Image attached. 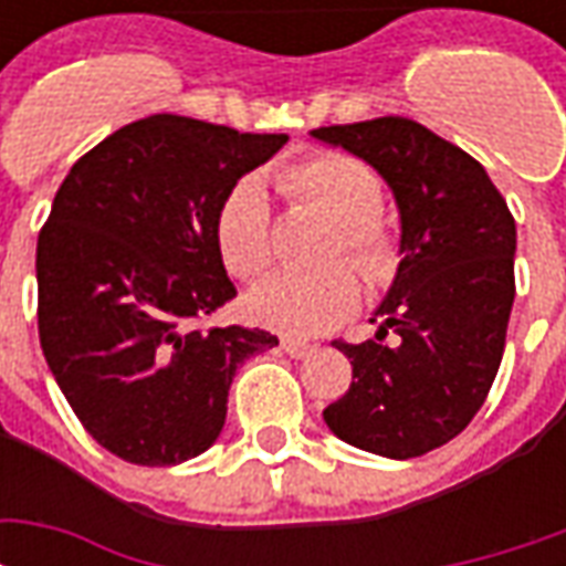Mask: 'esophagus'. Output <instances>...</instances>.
<instances>
[{
	"mask_svg": "<svg viewBox=\"0 0 566 566\" xmlns=\"http://www.w3.org/2000/svg\"><path fill=\"white\" fill-rule=\"evenodd\" d=\"M282 348H284V355H291L294 360H303V357H308L312 352H315V345L300 343V339H282Z\"/></svg>",
	"mask_w": 566,
	"mask_h": 566,
	"instance_id": "esophagus-1",
	"label": "esophagus"
}]
</instances>
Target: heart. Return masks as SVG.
Segmentation results:
<instances>
[{
    "instance_id": "heart-1",
    "label": "heart",
    "mask_w": 566,
    "mask_h": 566,
    "mask_svg": "<svg viewBox=\"0 0 566 566\" xmlns=\"http://www.w3.org/2000/svg\"><path fill=\"white\" fill-rule=\"evenodd\" d=\"M287 193L318 206L336 221L331 258L356 263L369 284H388L400 263L397 235L381 221V181L348 154H315L279 175ZM214 242L223 266L239 279H258L270 266V199L258 175L239 178L214 214ZM360 279L345 260L315 270H279L248 294V318L287 336H315L357 308Z\"/></svg>"
}]
</instances>
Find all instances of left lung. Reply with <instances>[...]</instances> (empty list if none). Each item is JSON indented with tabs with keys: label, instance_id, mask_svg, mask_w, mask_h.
<instances>
[{
	"label": "left lung",
	"instance_id": "8db88e82",
	"mask_svg": "<svg viewBox=\"0 0 566 566\" xmlns=\"http://www.w3.org/2000/svg\"><path fill=\"white\" fill-rule=\"evenodd\" d=\"M388 181L400 209V266L376 339L336 343L348 391L324 409L336 437L406 461L473 421L500 369L515 300V221L482 163L409 117L312 129ZM388 329L398 343L384 345Z\"/></svg>",
	"mask_w": 566,
	"mask_h": 566
}]
</instances>
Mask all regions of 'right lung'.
Listing matches in <instances>:
<instances>
[{
    "instance_id": "obj_1",
    "label": "right lung",
    "mask_w": 566,
    "mask_h": 566,
    "mask_svg": "<svg viewBox=\"0 0 566 566\" xmlns=\"http://www.w3.org/2000/svg\"><path fill=\"white\" fill-rule=\"evenodd\" d=\"M178 115L127 124L87 150L39 233V339L72 412L139 467L190 461L221 437L239 364L279 339L209 327L235 296L214 242L227 190L282 148Z\"/></svg>"
}]
</instances>
